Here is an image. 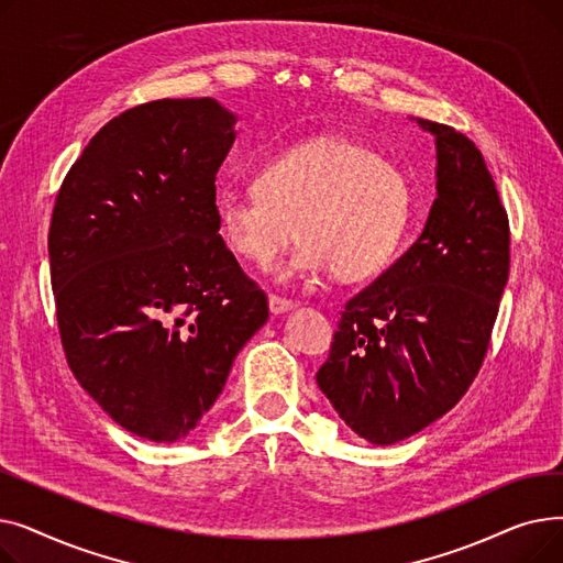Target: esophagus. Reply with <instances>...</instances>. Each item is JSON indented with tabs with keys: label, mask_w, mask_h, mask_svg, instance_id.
Instances as JSON below:
<instances>
[{
	"label": "esophagus",
	"mask_w": 563,
	"mask_h": 563,
	"mask_svg": "<svg viewBox=\"0 0 563 563\" xmlns=\"http://www.w3.org/2000/svg\"><path fill=\"white\" fill-rule=\"evenodd\" d=\"M291 306H294V303H291L289 299L278 297V294H269V310H272L274 314H283V312H287Z\"/></svg>",
	"instance_id": "34e87169"
}]
</instances>
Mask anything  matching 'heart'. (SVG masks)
I'll return each instance as SVG.
<instances>
[{
  "label": "heart",
  "mask_w": 563,
  "mask_h": 563,
  "mask_svg": "<svg viewBox=\"0 0 563 563\" xmlns=\"http://www.w3.org/2000/svg\"><path fill=\"white\" fill-rule=\"evenodd\" d=\"M410 214V189L397 166L342 136H317L266 159L253 189L217 196L225 246L269 266L297 236L303 242L283 278L331 269L358 283L386 269Z\"/></svg>",
  "instance_id": "1"
}]
</instances>
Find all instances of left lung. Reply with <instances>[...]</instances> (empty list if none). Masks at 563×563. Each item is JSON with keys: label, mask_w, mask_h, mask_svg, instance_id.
Masks as SVG:
<instances>
[{"label": "left lung", "mask_w": 563, "mask_h": 563, "mask_svg": "<svg viewBox=\"0 0 563 563\" xmlns=\"http://www.w3.org/2000/svg\"><path fill=\"white\" fill-rule=\"evenodd\" d=\"M435 136V189L420 240L338 321L317 386L361 438L393 445L467 393L509 278V217L479 147L450 125Z\"/></svg>", "instance_id": "left-lung-1"}]
</instances>
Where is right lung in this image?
<instances>
[{"instance_id":"right-lung-1","label":"right lung","mask_w":563,"mask_h":563,"mask_svg":"<svg viewBox=\"0 0 563 563\" xmlns=\"http://www.w3.org/2000/svg\"><path fill=\"white\" fill-rule=\"evenodd\" d=\"M234 121L212 98L132 107L88 141L54 202L49 276L70 372L153 442L200 422L269 319L217 223Z\"/></svg>"}]
</instances>
